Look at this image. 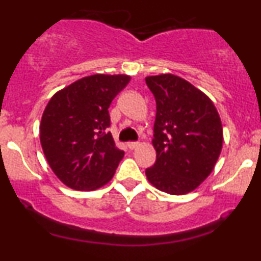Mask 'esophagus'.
I'll return each instance as SVG.
<instances>
[{"mask_svg": "<svg viewBox=\"0 0 261 261\" xmlns=\"http://www.w3.org/2000/svg\"><path fill=\"white\" fill-rule=\"evenodd\" d=\"M140 146V142H127V147L130 149H135L136 147Z\"/></svg>", "mask_w": 261, "mask_h": 261, "instance_id": "obj_1", "label": "esophagus"}]
</instances>
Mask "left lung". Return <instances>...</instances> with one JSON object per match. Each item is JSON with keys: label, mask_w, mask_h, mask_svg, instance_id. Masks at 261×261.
<instances>
[{"label": "left lung", "mask_w": 261, "mask_h": 261, "mask_svg": "<svg viewBox=\"0 0 261 261\" xmlns=\"http://www.w3.org/2000/svg\"><path fill=\"white\" fill-rule=\"evenodd\" d=\"M156 103L154 165L146 176L169 194H186L209 176L222 148V125L205 93L172 74L147 76Z\"/></svg>", "instance_id": "8db88e82"}]
</instances>
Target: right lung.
Instances as JSON below:
<instances>
[{
	"mask_svg": "<svg viewBox=\"0 0 261 261\" xmlns=\"http://www.w3.org/2000/svg\"><path fill=\"white\" fill-rule=\"evenodd\" d=\"M128 75L85 76L55 93L43 111L40 141L49 166L65 186L93 191L112 180L124 152L115 146L108 108Z\"/></svg>",
	"mask_w": 261,
	"mask_h": 261,
	"instance_id": "right-lung-1",
	"label": "right lung"
}]
</instances>
